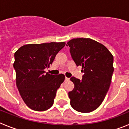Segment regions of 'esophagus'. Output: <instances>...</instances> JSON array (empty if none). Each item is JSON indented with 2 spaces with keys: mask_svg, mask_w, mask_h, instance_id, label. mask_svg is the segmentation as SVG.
<instances>
[{
  "mask_svg": "<svg viewBox=\"0 0 129 129\" xmlns=\"http://www.w3.org/2000/svg\"><path fill=\"white\" fill-rule=\"evenodd\" d=\"M66 80H69V78H67V77H66Z\"/></svg>",
  "mask_w": 129,
  "mask_h": 129,
  "instance_id": "1",
  "label": "esophagus"
}]
</instances>
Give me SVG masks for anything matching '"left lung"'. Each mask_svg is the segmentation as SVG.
<instances>
[{
	"mask_svg": "<svg viewBox=\"0 0 129 129\" xmlns=\"http://www.w3.org/2000/svg\"><path fill=\"white\" fill-rule=\"evenodd\" d=\"M67 44L72 58L84 73L82 80L71 78L75 87L68 93L70 104L78 112H92L102 104L109 89L113 56L105 46L90 39H73Z\"/></svg>",
	"mask_w": 129,
	"mask_h": 129,
	"instance_id": "left-lung-1",
	"label": "left lung"
}]
</instances>
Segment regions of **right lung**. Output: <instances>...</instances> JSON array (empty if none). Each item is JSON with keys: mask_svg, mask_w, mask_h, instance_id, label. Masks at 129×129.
Listing matches in <instances>:
<instances>
[{"mask_svg": "<svg viewBox=\"0 0 129 129\" xmlns=\"http://www.w3.org/2000/svg\"><path fill=\"white\" fill-rule=\"evenodd\" d=\"M65 45V42L31 44L22 46L15 53L17 87L24 103L32 110L44 111L53 105L65 76L50 75L44 69L52 64Z\"/></svg>", "mask_w": 129, "mask_h": 129, "instance_id": "add662e5", "label": "right lung"}]
</instances>
